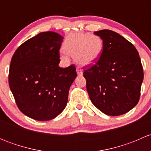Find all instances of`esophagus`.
<instances>
[{
	"label": "esophagus",
	"instance_id": "34e87169",
	"mask_svg": "<svg viewBox=\"0 0 151 151\" xmlns=\"http://www.w3.org/2000/svg\"><path fill=\"white\" fill-rule=\"evenodd\" d=\"M77 75H78V76H82L83 74V71H82L80 68H77Z\"/></svg>",
	"mask_w": 151,
	"mask_h": 151
}]
</instances>
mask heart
Listing matches in <instances>:
<instances>
[{"mask_svg": "<svg viewBox=\"0 0 151 151\" xmlns=\"http://www.w3.org/2000/svg\"><path fill=\"white\" fill-rule=\"evenodd\" d=\"M103 40L96 34L78 32L67 36L60 53L63 60H68V54L74 55L75 61L82 66H88L98 60L103 50Z\"/></svg>", "mask_w": 151, "mask_h": 151, "instance_id": "heart-1", "label": "heart"}]
</instances>
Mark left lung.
Listing matches in <instances>:
<instances>
[{
    "label": "left lung",
    "mask_w": 151,
    "mask_h": 151,
    "mask_svg": "<svg viewBox=\"0 0 151 151\" xmlns=\"http://www.w3.org/2000/svg\"><path fill=\"white\" fill-rule=\"evenodd\" d=\"M100 58L83 72L90 99L101 112L118 116L133 109L139 99L144 74L137 50L116 32L101 30Z\"/></svg>",
    "instance_id": "obj_1"
}]
</instances>
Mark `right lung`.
Here are the masks:
<instances>
[{
	"label": "right lung",
	"instance_id": "right-lung-1",
	"mask_svg": "<svg viewBox=\"0 0 151 151\" xmlns=\"http://www.w3.org/2000/svg\"><path fill=\"white\" fill-rule=\"evenodd\" d=\"M63 40L55 32H42L18 47L11 60V91L19 110L32 119H53L67 104L77 73L73 65L58 66Z\"/></svg>",
	"mask_w": 151,
	"mask_h": 151
}]
</instances>
